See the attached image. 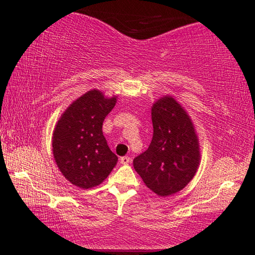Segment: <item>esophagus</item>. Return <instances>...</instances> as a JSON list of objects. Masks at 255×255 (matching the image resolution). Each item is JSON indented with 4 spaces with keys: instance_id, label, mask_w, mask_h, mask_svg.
<instances>
[{
    "instance_id": "34e87169",
    "label": "esophagus",
    "mask_w": 255,
    "mask_h": 255,
    "mask_svg": "<svg viewBox=\"0 0 255 255\" xmlns=\"http://www.w3.org/2000/svg\"><path fill=\"white\" fill-rule=\"evenodd\" d=\"M129 162H130V157L129 156H123L122 158H120V163L124 164V165L125 164H128Z\"/></svg>"
}]
</instances>
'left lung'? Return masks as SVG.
<instances>
[{
    "label": "left lung",
    "mask_w": 255,
    "mask_h": 255,
    "mask_svg": "<svg viewBox=\"0 0 255 255\" xmlns=\"http://www.w3.org/2000/svg\"><path fill=\"white\" fill-rule=\"evenodd\" d=\"M153 138L133 158V169L159 197L179 192L193 179L200 164V145L188 112L172 96L152 107Z\"/></svg>",
    "instance_id": "8db88e82"
}]
</instances>
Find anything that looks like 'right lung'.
I'll use <instances>...</instances> for the list:
<instances>
[{
    "label": "right lung",
    "mask_w": 255,
    "mask_h": 255,
    "mask_svg": "<svg viewBox=\"0 0 255 255\" xmlns=\"http://www.w3.org/2000/svg\"><path fill=\"white\" fill-rule=\"evenodd\" d=\"M117 96L90 90L68 106L56 124L51 145L59 171L72 184L91 189L101 184L118 162L102 132Z\"/></svg>",
    "instance_id": "add662e5"
}]
</instances>
